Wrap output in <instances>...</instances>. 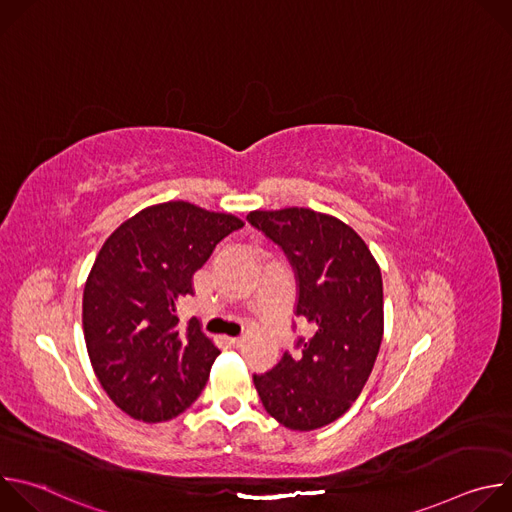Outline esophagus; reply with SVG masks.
Here are the masks:
<instances>
[{
  "mask_svg": "<svg viewBox=\"0 0 512 512\" xmlns=\"http://www.w3.org/2000/svg\"><path fill=\"white\" fill-rule=\"evenodd\" d=\"M225 342H227V346H231V348H237V346H241L243 344V338H235V336H227L225 338Z\"/></svg>",
  "mask_w": 512,
  "mask_h": 512,
  "instance_id": "obj_1",
  "label": "esophagus"
}]
</instances>
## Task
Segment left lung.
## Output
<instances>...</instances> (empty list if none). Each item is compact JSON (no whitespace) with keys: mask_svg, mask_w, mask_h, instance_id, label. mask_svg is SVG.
Segmentation results:
<instances>
[{"mask_svg":"<svg viewBox=\"0 0 512 512\" xmlns=\"http://www.w3.org/2000/svg\"><path fill=\"white\" fill-rule=\"evenodd\" d=\"M249 223L277 243L298 275L296 314L308 322L298 358L253 375L265 411L283 427L312 431L344 415L375 367L383 340L377 259L340 218L310 208L253 210Z\"/></svg>","mask_w":512,"mask_h":512,"instance_id":"obj_1","label":"left lung"}]
</instances>
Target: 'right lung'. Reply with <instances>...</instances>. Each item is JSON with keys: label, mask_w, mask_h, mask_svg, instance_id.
I'll return each mask as SVG.
<instances>
[{"label": "right lung", "mask_w": 512, "mask_h": 512, "mask_svg": "<svg viewBox=\"0 0 512 512\" xmlns=\"http://www.w3.org/2000/svg\"><path fill=\"white\" fill-rule=\"evenodd\" d=\"M245 223L184 200L139 210L101 247L83 294L93 371L109 399L145 423L184 413L221 354L196 320L176 316L216 243Z\"/></svg>", "instance_id": "add662e5"}]
</instances>
